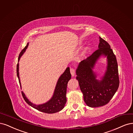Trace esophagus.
Returning a JSON list of instances; mask_svg holds the SVG:
<instances>
[{
	"label": "esophagus",
	"instance_id": "34e87169",
	"mask_svg": "<svg viewBox=\"0 0 133 133\" xmlns=\"http://www.w3.org/2000/svg\"><path fill=\"white\" fill-rule=\"evenodd\" d=\"M70 72H71V74L72 76H75V70L74 68H71V69H70Z\"/></svg>",
	"mask_w": 133,
	"mask_h": 133
}]
</instances>
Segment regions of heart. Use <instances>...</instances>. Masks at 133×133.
<instances>
[{
    "instance_id": "obj_1",
    "label": "heart",
    "mask_w": 133,
    "mask_h": 133,
    "mask_svg": "<svg viewBox=\"0 0 133 133\" xmlns=\"http://www.w3.org/2000/svg\"><path fill=\"white\" fill-rule=\"evenodd\" d=\"M87 49H86V50H85L84 51V54L86 53V52H87Z\"/></svg>"
}]
</instances>
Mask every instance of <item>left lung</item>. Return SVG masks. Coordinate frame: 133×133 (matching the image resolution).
I'll use <instances>...</instances> for the list:
<instances>
[{"instance_id":"8db88e82","label":"left lung","mask_w":133,"mask_h":133,"mask_svg":"<svg viewBox=\"0 0 133 133\" xmlns=\"http://www.w3.org/2000/svg\"><path fill=\"white\" fill-rule=\"evenodd\" d=\"M102 55L107 57L108 63L105 74L99 81L96 79L92 69ZM76 75L84 101L88 106L95 108L109 103L118 89L119 79L117 58L108 42L99 37L98 49L79 63Z\"/></svg>"}]
</instances>
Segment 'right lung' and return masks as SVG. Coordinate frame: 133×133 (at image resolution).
<instances>
[{"instance_id":"1","label":"right lung","mask_w":133,"mask_h":133,"mask_svg":"<svg viewBox=\"0 0 133 133\" xmlns=\"http://www.w3.org/2000/svg\"><path fill=\"white\" fill-rule=\"evenodd\" d=\"M28 45L29 43L27 44L26 46L25 47L24 49L21 51V52L20 53L19 56L18 62L21 56L23 55V54L25 52V50L28 48ZM16 74L19 79L20 87H21L19 74V63L17 64L16 66ZM71 78V75L70 71V68L67 67L65 72L63 73V74L59 77V78L58 79L52 97L51 98L50 100H49L48 102H47L44 104L35 105L32 103L31 102H30L28 99V98L25 96L23 92H21L22 96L25 101L29 105L33 107L34 108L40 111V112L49 114H52L59 112V111L61 110L64 108L67 101L66 96L67 91V85L68 82L70 81Z\"/></svg>"}]
</instances>
